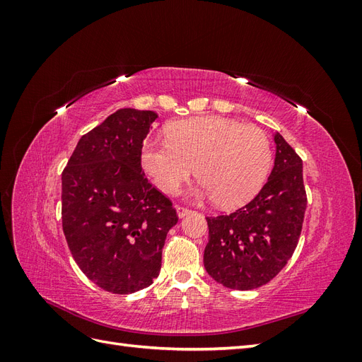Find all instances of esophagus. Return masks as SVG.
<instances>
[{"mask_svg":"<svg viewBox=\"0 0 362 362\" xmlns=\"http://www.w3.org/2000/svg\"><path fill=\"white\" fill-rule=\"evenodd\" d=\"M177 213H178L180 217H185V216H189L192 213V210H189V208H185V206L177 205Z\"/></svg>","mask_w":362,"mask_h":362,"instance_id":"1","label":"esophagus"}]
</instances>
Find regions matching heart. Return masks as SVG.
Here are the masks:
<instances>
[{
	"instance_id": "obj_1",
	"label": "heart",
	"mask_w": 362,
	"mask_h": 362,
	"mask_svg": "<svg viewBox=\"0 0 362 362\" xmlns=\"http://www.w3.org/2000/svg\"><path fill=\"white\" fill-rule=\"evenodd\" d=\"M141 164L158 189L173 193L194 173L198 194L225 208L246 204L259 192L272 164L267 134L255 125L202 116L169 125L168 140H146Z\"/></svg>"
}]
</instances>
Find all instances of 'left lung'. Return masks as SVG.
I'll use <instances>...</instances> for the list:
<instances>
[{"instance_id":"8db88e82","label":"left lung","mask_w":362,"mask_h":362,"mask_svg":"<svg viewBox=\"0 0 362 362\" xmlns=\"http://www.w3.org/2000/svg\"><path fill=\"white\" fill-rule=\"evenodd\" d=\"M275 144V166L255 198L231 214L206 217L204 266L223 287L264 286L298 246L306 210L302 160L279 133Z\"/></svg>"}]
</instances>
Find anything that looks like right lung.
<instances>
[{
    "mask_svg": "<svg viewBox=\"0 0 362 362\" xmlns=\"http://www.w3.org/2000/svg\"><path fill=\"white\" fill-rule=\"evenodd\" d=\"M157 113L120 108L84 134L62 173V223L71 254L98 287H149L164 240L177 225L169 198L141 172V148Z\"/></svg>",
    "mask_w": 362,
    "mask_h": 362,
    "instance_id": "1",
    "label": "right lung"
}]
</instances>
